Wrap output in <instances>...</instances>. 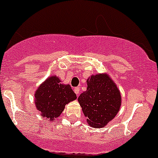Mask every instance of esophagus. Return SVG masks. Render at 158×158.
<instances>
[{
    "label": "esophagus",
    "instance_id": "1",
    "mask_svg": "<svg viewBox=\"0 0 158 158\" xmlns=\"http://www.w3.org/2000/svg\"><path fill=\"white\" fill-rule=\"evenodd\" d=\"M74 92L76 93V94L77 96L79 95V93H80V88L79 87H76L74 89Z\"/></svg>",
    "mask_w": 158,
    "mask_h": 158
}]
</instances>
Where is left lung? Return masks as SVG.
<instances>
[{"mask_svg": "<svg viewBox=\"0 0 158 158\" xmlns=\"http://www.w3.org/2000/svg\"><path fill=\"white\" fill-rule=\"evenodd\" d=\"M86 91L78 98L89 126L104 127L115 117L121 107V94L115 84L105 74L90 76Z\"/></svg>", "mask_w": 158, "mask_h": 158, "instance_id": "left-lung-1", "label": "left lung"}]
</instances>
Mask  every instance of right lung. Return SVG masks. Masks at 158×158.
<instances>
[{"label": "right lung", "instance_id": "add662e5", "mask_svg": "<svg viewBox=\"0 0 158 158\" xmlns=\"http://www.w3.org/2000/svg\"><path fill=\"white\" fill-rule=\"evenodd\" d=\"M76 99L71 86L60 83L57 76L48 78L35 94V104L41 116L54 121L62 113L65 104Z\"/></svg>", "mask_w": 158, "mask_h": 158}]
</instances>
